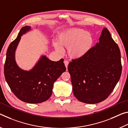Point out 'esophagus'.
<instances>
[{"instance_id":"obj_1","label":"esophagus","mask_w":128,"mask_h":128,"mask_svg":"<svg viewBox=\"0 0 128 128\" xmlns=\"http://www.w3.org/2000/svg\"><path fill=\"white\" fill-rule=\"evenodd\" d=\"M64 64H65V66H66V68L67 69V68H68V66L69 62H68V61H67V60H64Z\"/></svg>"}]
</instances>
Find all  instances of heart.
<instances>
[{
	"mask_svg": "<svg viewBox=\"0 0 128 128\" xmlns=\"http://www.w3.org/2000/svg\"><path fill=\"white\" fill-rule=\"evenodd\" d=\"M58 40L61 46L68 48L69 57L75 59L85 56L92 48L94 41L92 34L80 28H73L62 32L59 34ZM54 47L58 51L62 50L57 43L54 44Z\"/></svg>",
	"mask_w": 128,
	"mask_h": 128,
	"instance_id": "b5f03b06",
	"label": "heart"
}]
</instances>
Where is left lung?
Returning <instances> with one entry per match:
<instances>
[{
  "mask_svg": "<svg viewBox=\"0 0 128 128\" xmlns=\"http://www.w3.org/2000/svg\"><path fill=\"white\" fill-rule=\"evenodd\" d=\"M99 40L85 56L72 60L68 66L73 94L83 103L104 100L121 74L120 49L107 28L103 29Z\"/></svg>",
  "mask_w": 128,
  "mask_h": 128,
  "instance_id": "obj_1",
  "label": "left lung"
}]
</instances>
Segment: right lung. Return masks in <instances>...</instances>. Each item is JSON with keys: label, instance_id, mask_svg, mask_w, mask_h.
<instances>
[{"label": "right lung", "instance_id": "add662e5", "mask_svg": "<svg viewBox=\"0 0 128 128\" xmlns=\"http://www.w3.org/2000/svg\"><path fill=\"white\" fill-rule=\"evenodd\" d=\"M30 29L29 26L22 27L17 38L10 43L4 64V76L17 98L28 103H40L51 96L54 82L66 68L63 59L54 62L44 55L41 56L31 70L19 68L15 60V51L21 36Z\"/></svg>", "mask_w": 128, "mask_h": 128}]
</instances>
